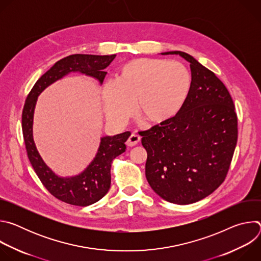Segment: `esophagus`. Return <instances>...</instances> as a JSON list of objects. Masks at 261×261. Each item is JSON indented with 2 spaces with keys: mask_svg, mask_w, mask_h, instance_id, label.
<instances>
[{
  "mask_svg": "<svg viewBox=\"0 0 261 261\" xmlns=\"http://www.w3.org/2000/svg\"><path fill=\"white\" fill-rule=\"evenodd\" d=\"M139 140H140V137H139L137 134L132 133V134L129 136V138L127 139L126 144H127L128 146H134V145H136V144L139 142Z\"/></svg>",
  "mask_w": 261,
  "mask_h": 261,
  "instance_id": "obj_1",
  "label": "esophagus"
}]
</instances>
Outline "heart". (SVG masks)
I'll use <instances>...</instances> for the list:
<instances>
[{
    "label": "heart",
    "mask_w": 261,
    "mask_h": 261,
    "mask_svg": "<svg viewBox=\"0 0 261 261\" xmlns=\"http://www.w3.org/2000/svg\"><path fill=\"white\" fill-rule=\"evenodd\" d=\"M192 87L188 68L178 62L138 58L126 63L119 71L118 82H107L102 90L106 118L116 125L136 114L147 123H167L178 115Z\"/></svg>",
    "instance_id": "obj_1"
}]
</instances>
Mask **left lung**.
<instances>
[{
	"label": "left lung",
	"instance_id": "obj_1",
	"mask_svg": "<svg viewBox=\"0 0 261 261\" xmlns=\"http://www.w3.org/2000/svg\"><path fill=\"white\" fill-rule=\"evenodd\" d=\"M192 87L176 117L140 132L147 153L145 176L164 200L190 204L213 193L224 180L238 140V118L231 96L215 73L192 56Z\"/></svg>",
	"mask_w": 261,
	"mask_h": 261
}]
</instances>
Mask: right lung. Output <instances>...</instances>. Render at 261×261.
Wrapping results in <instances>:
<instances>
[{"instance_id": "obj_1", "label": "right lung", "mask_w": 261, "mask_h": 261, "mask_svg": "<svg viewBox=\"0 0 261 261\" xmlns=\"http://www.w3.org/2000/svg\"><path fill=\"white\" fill-rule=\"evenodd\" d=\"M117 55H72L58 61L37 81L27 97L21 127L29 160L44 187L58 199L73 205L87 206L99 201L110 188V167L113 160L126 151L125 142L130 132L114 136H102L97 153L92 162L81 173L72 176L57 174L42 159L34 141V113L39 95L50 85L70 73H81L103 84L105 69Z\"/></svg>"}]
</instances>
